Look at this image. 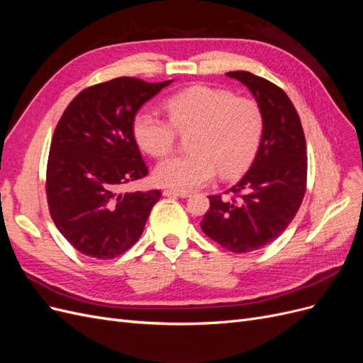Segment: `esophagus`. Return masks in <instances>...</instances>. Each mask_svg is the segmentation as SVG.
Here are the masks:
<instances>
[{
  "mask_svg": "<svg viewBox=\"0 0 363 363\" xmlns=\"http://www.w3.org/2000/svg\"><path fill=\"white\" fill-rule=\"evenodd\" d=\"M164 196H171V199H188L191 195L189 192H180V191H172V189H164L163 191Z\"/></svg>",
  "mask_w": 363,
  "mask_h": 363,
  "instance_id": "1",
  "label": "esophagus"
}]
</instances>
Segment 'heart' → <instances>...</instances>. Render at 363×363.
<instances>
[{
  "label": "heart",
  "mask_w": 363,
  "mask_h": 363,
  "mask_svg": "<svg viewBox=\"0 0 363 363\" xmlns=\"http://www.w3.org/2000/svg\"><path fill=\"white\" fill-rule=\"evenodd\" d=\"M169 121L142 111L133 121L138 145L163 157L172 151L179 133H189V155L160 162L155 180L163 188L188 192L212 182L218 169L224 177L245 171L259 150L263 112L257 101L213 86H192L167 101Z\"/></svg>",
  "instance_id": "1"
}]
</instances>
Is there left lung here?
<instances>
[{
    "label": "left lung",
    "mask_w": 363,
    "mask_h": 363,
    "mask_svg": "<svg viewBox=\"0 0 363 363\" xmlns=\"http://www.w3.org/2000/svg\"><path fill=\"white\" fill-rule=\"evenodd\" d=\"M227 77L248 87L265 125L250 169L227 191L239 199L208 196L201 228L224 248L248 252L277 239L298 212L307 179L306 139L298 113L279 86L247 71Z\"/></svg>",
    "instance_id": "obj_1"
}]
</instances>
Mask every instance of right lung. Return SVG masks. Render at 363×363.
Masks as SVG:
<instances>
[{"label":"right lung","instance_id":"add662e5","mask_svg":"<svg viewBox=\"0 0 363 363\" xmlns=\"http://www.w3.org/2000/svg\"><path fill=\"white\" fill-rule=\"evenodd\" d=\"M171 83L119 77L87 87L62 115L50 148L47 199L54 224L82 255L113 259L144 232L160 192L123 191L148 174L133 121Z\"/></svg>","mask_w":363,"mask_h":363}]
</instances>
